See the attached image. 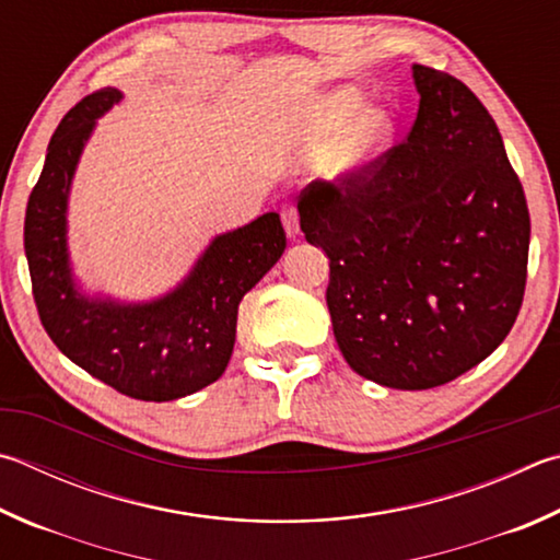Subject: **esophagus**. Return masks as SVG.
I'll list each match as a JSON object with an SVG mask.
<instances>
[{
    "label": "esophagus",
    "mask_w": 560,
    "mask_h": 560,
    "mask_svg": "<svg viewBox=\"0 0 560 560\" xmlns=\"http://www.w3.org/2000/svg\"><path fill=\"white\" fill-rule=\"evenodd\" d=\"M281 220H283V228H287V235L296 237L299 235V210L293 206H287L281 210Z\"/></svg>",
    "instance_id": "obj_1"
}]
</instances>
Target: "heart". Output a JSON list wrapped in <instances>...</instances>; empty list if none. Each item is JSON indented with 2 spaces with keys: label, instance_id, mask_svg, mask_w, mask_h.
<instances>
[{
  "label": "heart",
  "instance_id": "obj_1",
  "mask_svg": "<svg viewBox=\"0 0 560 560\" xmlns=\"http://www.w3.org/2000/svg\"><path fill=\"white\" fill-rule=\"evenodd\" d=\"M364 109L358 88H342L320 97L308 112V131L318 139H335L323 151L320 174L335 183H350L377 164L389 151L396 125L386 109Z\"/></svg>",
  "mask_w": 560,
  "mask_h": 560
}]
</instances>
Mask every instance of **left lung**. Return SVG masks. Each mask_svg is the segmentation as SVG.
Segmentation results:
<instances>
[{
	"label": "left lung",
	"instance_id": "8db88e82",
	"mask_svg": "<svg viewBox=\"0 0 560 560\" xmlns=\"http://www.w3.org/2000/svg\"><path fill=\"white\" fill-rule=\"evenodd\" d=\"M419 112L401 144L350 183L299 196L342 358L392 389L460 377L510 335L532 222L490 112L460 80L413 66Z\"/></svg>",
	"mask_w": 560,
	"mask_h": 560
}]
</instances>
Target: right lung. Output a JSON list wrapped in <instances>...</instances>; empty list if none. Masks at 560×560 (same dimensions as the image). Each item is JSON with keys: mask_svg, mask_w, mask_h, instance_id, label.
<instances>
[{"mask_svg": "<svg viewBox=\"0 0 560 560\" xmlns=\"http://www.w3.org/2000/svg\"><path fill=\"white\" fill-rule=\"evenodd\" d=\"M121 93L103 88L60 119L38 183L28 196L24 249L38 318L70 362L119 394L174 401L225 372L245 293L287 249L277 212L218 235L178 287L149 303L80 293L68 259V192L97 117Z\"/></svg>", "mask_w": 560, "mask_h": 560, "instance_id": "1", "label": "right lung"}]
</instances>
